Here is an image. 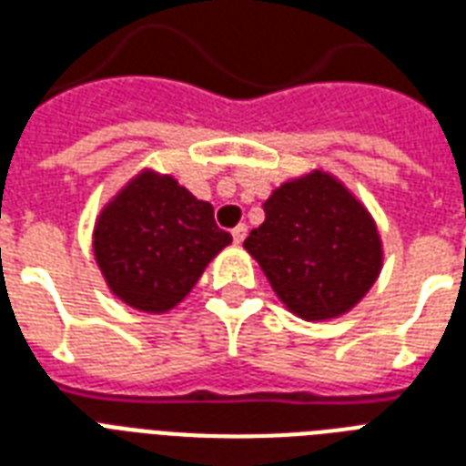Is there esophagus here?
<instances>
[{"label": "esophagus", "mask_w": 466, "mask_h": 466, "mask_svg": "<svg viewBox=\"0 0 466 466\" xmlns=\"http://www.w3.org/2000/svg\"><path fill=\"white\" fill-rule=\"evenodd\" d=\"M247 232H248L247 225H237V227H234V229H232L234 244H241V241L247 239Z\"/></svg>", "instance_id": "esophagus-1"}]
</instances>
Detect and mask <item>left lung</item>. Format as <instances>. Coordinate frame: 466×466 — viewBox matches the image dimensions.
Masks as SVG:
<instances>
[{
	"label": "left lung",
	"mask_w": 466,
	"mask_h": 466,
	"mask_svg": "<svg viewBox=\"0 0 466 466\" xmlns=\"http://www.w3.org/2000/svg\"><path fill=\"white\" fill-rule=\"evenodd\" d=\"M264 212L244 248L290 312L310 322L339 318L367 296L383 266L381 237L335 176L293 177L273 190Z\"/></svg>",
	"instance_id": "1"
}]
</instances>
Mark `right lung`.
Returning <instances> with one entry per match:
<instances>
[{
  "instance_id": "right-lung-1",
  "label": "right lung",
  "mask_w": 466,
  "mask_h": 466,
  "mask_svg": "<svg viewBox=\"0 0 466 466\" xmlns=\"http://www.w3.org/2000/svg\"><path fill=\"white\" fill-rule=\"evenodd\" d=\"M232 234L215 209L173 176L147 168L106 202L95 222L92 251L106 286L141 312H168L195 289Z\"/></svg>"
}]
</instances>
